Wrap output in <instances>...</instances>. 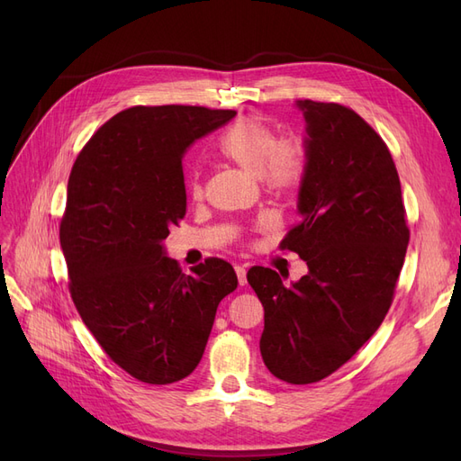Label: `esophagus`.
Masks as SVG:
<instances>
[{"label":"esophagus","mask_w":461,"mask_h":461,"mask_svg":"<svg viewBox=\"0 0 461 461\" xmlns=\"http://www.w3.org/2000/svg\"><path fill=\"white\" fill-rule=\"evenodd\" d=\"M234 271H236V276H239V283L244 286L246 285V267L244 265H236Z\"/></svg>","instance_id":"1"}]
</instances>
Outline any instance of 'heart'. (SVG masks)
I'll return each mask as SVG.
<instances>
[{
	"mask_svg": "<svg viewBox=\"0 0 461 461\" xmlns=\"http://www.w3.org/2000/svg\"><path fill=\"white\" fill-rule=\"evenodd\" d=\"M219 153L230 163L239 165L248 175L258 176L265 192L271 196H286L302 186L310 167V146L302 134H278L271 122L256 117L236 121L221 134ZM192 198L203 194L200 171L188 176Z\"/></svg>",
	"mask_w": 461,
	"mask_h": 461,
	"instance_id": "obj_1",
	"label": "heart"
}]
</instances>
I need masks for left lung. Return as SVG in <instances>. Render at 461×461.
<instances>
[{"label":"left lung","mask_w":461,"mask_h":461,"mask_svg":"<svg viewBox=\"0 0 461 461\" xmlns=\"http://www.w3.org/2000/svg\"><path fill=\"white\" fill-rule=\"evenodd\" d=\"M310 167L302 221L281 242L310 273L285 286L269 267L248 283L265 310L261 357L276 379L310 384L342 367L381 327L394 298L410 229L396 165L354 109L298 102Z\"/></svg>","instance_id":"8db88e82"}]
</instances>
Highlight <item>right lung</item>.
Returning a JSON list of instances; mask_svg holds the SVG:
<instances>
[{"label":"right lung","instance_id":"obj_1","mask_svg":"<svg viewBox=\"0 0 461 461\" xmlns=\"http://www.w3.org/2000/svg\"><path fill=\"white\" fill-rule=\"evenodd\" d=\"M236 115L200 105H134L78 153L59 240L68 292L104 352L134 379L169 384L198 367L217 305L239 286L219 258L180 271L163 240L186 215V148Z\"/></svg>","mask_w":461,"mask_h":461}]
</instances>
